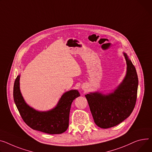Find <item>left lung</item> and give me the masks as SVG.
<instances>
[{"instance_id":"8db88e82","label":"left lung","mask_w":152,"mask_h":152,"mask_svg":"<svg viewBox=\"0 0 152 152\" xmlns=\"http://www.w3.org/2000/svg\"><path fill=\"white\" fill-rule=\"evenodd\" d=\"M127 64L126 75L113 93L108 95L90 93L86 95L94 122L102 128L115 126L128 118L136 105L138 77L134 65L124 53Z\"/></svg>"}]
</instances>
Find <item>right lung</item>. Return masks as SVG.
Here are the masks:
<instances>
[{
    "label": "right lung",
    "mask_w": 152,
    "mask_h": 152,
    "mask_svg": "<svg viewBox=\"0 0 152 152\" xmlns=\"http://www.w3.org/2000/svg\"><path fill=\"white\" fill-rule=\"evenodd\" d=\"M19 77L15 79L13 98L19 113L24 122L33 129L50 134L64 133L69 125V111L73 100L80 96L76 90L65 93L57 106L48 112H38L28 106L24 102L19 90Z\"/></svg>",
    "instance_id": "add662e5"
}]
</instances>
